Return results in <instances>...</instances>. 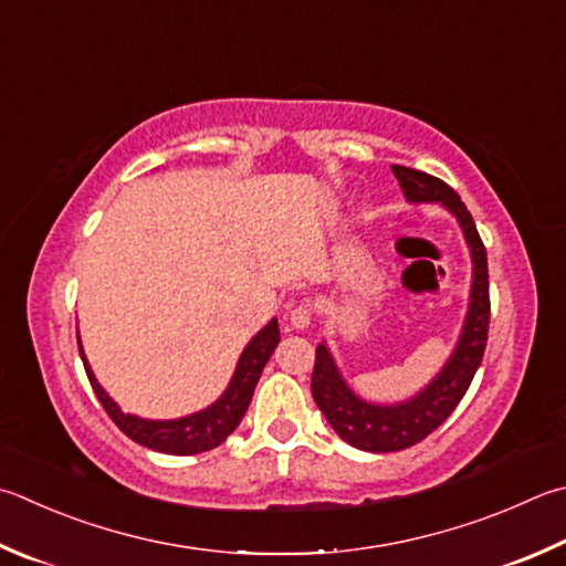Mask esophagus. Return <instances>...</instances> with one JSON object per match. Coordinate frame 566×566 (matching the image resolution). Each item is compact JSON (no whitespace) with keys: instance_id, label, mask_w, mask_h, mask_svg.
<instances>
[{"instance_id":"34e87169","label":"esophagus","mask_w":566,"mask_h":566,"mask_svg":"<svg viewBox=\"0 0 566 566\" xmlns=\"http://www.w3.org/2000/svg\"><path fill=\"white\" fill-rule=\"evenodd\" d=\"M312 314H314V310H312L310 302L296 304V306H292V312H290V324L294 328H300V332H304V328H310V324H312Z\"/></svg>"}]
</instances>
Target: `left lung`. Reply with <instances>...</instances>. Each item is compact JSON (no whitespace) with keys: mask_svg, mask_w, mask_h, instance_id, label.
Listing matches in <instances>:
<instances>
[{"mask_svg":"<svg viewBox=\"0 0 566 566\" xmlns=\"http://www.w3.org/2000/svg\"><path fill=\"white\" fill-rule=\"evenodd\" d=\"M400 182L406 200L410 202H440L448 212L455 214L458 224L465 234L472 256V286L465 324L453 354L440 368V374L413 398L400 403H371L356 396L344 381L342 371L334 361L326 344L316 346L312 396L316 406L326 416L328 426L348 446L368 453H394L420 443L443 420L453 413L455 406L470 388L472 376L482 361L488 344L490 326V282H488V252L482 244L472 214L468 212L460 195L428 172L403 166H390Z\"/></svg>","mask_w":566,"mask_h":566,"instance_id":"left-lung-1","label":"left lung"}]
</instances>
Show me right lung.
Here are the masks:
<instances>
[{
    "label": "right lung",
    "mask_w": 566,
    "mask_h": 566,
    "mask_svg": "<svg viewBox=\"0 0 566 566\" xmlns=\"http://www.w3.org/2000/svg\"><path fill=\"white\" fill-rule=\"evenodd\" d=\"M76 338H78V332H76ZM276 344H280V324H276V318H272V322L266 324L262 332H256L252 342L244 346L238 368H234L232 381L228 388H224V394L205 410H198V413H190L176 420H146V418L123 413L116 400H113L96 381V376L91 371V366L84 356L81 338H78V354H81V361H84L91 388H94L101 406H104L113 423H116L130 440H136L138 446H146L150 450H158V453L198 455V453H205V450H212L220 443H224V438L240 426L242 416L248 413V406L252 400L254 386L262 376V368L266 361H270Z\"/></svg>",
    "instance_id": "add662e5"
}]
</instances>
